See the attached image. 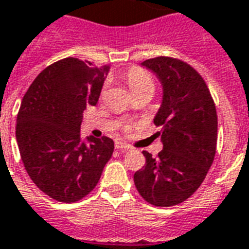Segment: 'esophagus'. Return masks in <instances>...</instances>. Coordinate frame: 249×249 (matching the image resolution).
I'll return each mask as SVG.
<instances>
[{"mask_svg": "<svg viewBox=\"0 0 249 249\" xmlns=\"http://www.w3.org/2000/svg\"><path fill=\"white\" fill-rule=\"evenodd\" d=\"M115 147H116L117 150H120V151H128V150H130V146H128L126 143H123V142L117 141L116 143H115Z\"/></svg>", "mask_w": 249, "mask_h": 249, "instance_id": "34e87169", "label": "esophagus"}]
</instances>
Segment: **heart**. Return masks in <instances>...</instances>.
Masks as SVG:
<instances>
[{"label": "heart", "mask_w": 249, "mask_h": 249, "mask_svg": "<svg viewBox=\"0 0 249 249\" xmlns=\"http://www.w3.org/2000/svg\"><path fill=\"white\" fill-rule=\"evenodd\" d=\"M126 82H128L132 92L145 89V87L154 89V82H153L151 77L146 73L145 70L140 69V68H132L129 70L126 73Z\"/></svg>", "instance_id": "b5f03b06"}]
</instances>
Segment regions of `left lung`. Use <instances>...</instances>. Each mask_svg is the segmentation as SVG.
I'll list each match as a JSON object with an SVG mask.
<instances>
[{
  "label": "left lung",
  "instance_id": "1",
  "mask_svg": "<svg viewBox=\"0 0 249 249\" xmlns=\"http://www.w3.org/2000/svg\"><path fill=\"white\" fill-rule=\"evenodd\" d=\"M162 85V103L154 117L163 150L158 158L143 151L146 164L134 174L143 198L155 206H174L192 196L204 181L217 149L215 104L200 74L171 57L141 64Z\"/></svg>",
  "mask_w": 249,
  "mask_h": 249
}]
</instances>
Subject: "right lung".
<instances>
[{
    "label": "right lung",
    "mask_w": 249,
    "mask_h": 249,
    "mask_svg": "<svg viewBox=\"0 0 249 249\" xmlns=\"http://www.w3.org/2000/svg\"><path fill=\"white\" fill-rule=\"evenodd\" d=\"M109 66L68 57L45 68L24 94L15 136L28 176L41 192L75 202L96 187L115 145L81 138L82 113L96 106Z\"/></svg>",
    "instance_id": "obj_1"
}]
</instances>
